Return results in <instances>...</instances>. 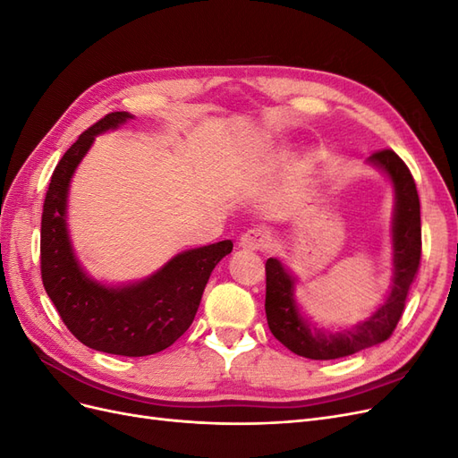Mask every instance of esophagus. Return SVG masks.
I'll return each mask as SVG.
<instances>
[{
  "label": "esophagus",
  "instance_id": "1",
  "mask_svg": "<svg viewBox=\"0 0 458 458\" xmlns=\"http://www.w3.org/2000/svg\"><path fill=\"white\" fill-rule=\"evenodd\" d=\"M239 244L244 248V250H266V248L271 244V239L266 229L252 227L246 233H242Z\"/></svg>",
  "mask_w": 458,
  "mask_h": 458
}]
</instances>
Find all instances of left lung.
I'll list each match as a JSON object with an SVG mask.
<instances>
[{"label":"left lung","mask_w":458,"mask_h":458,"mask_svg":"<svg viewBox=\"0 0 458 458\" xmlns=\"http://www.w3.org/2000/svg\"><path fill=\"white\" fill-rule=\"evenodd\" d=\"M370 162L392 177L395 187L394 219V284L384 306L369 321L352 330L325 335L303 321L293 298L294 281L279 259L266 261V315L273 336L290 352L308 359H338L382 344L394 335L405 310L411 284L417 279L422 256L420 200L407 164L392 148L372 152Z\"/></svg>","instance_id":"obj_1"}]
</instances>
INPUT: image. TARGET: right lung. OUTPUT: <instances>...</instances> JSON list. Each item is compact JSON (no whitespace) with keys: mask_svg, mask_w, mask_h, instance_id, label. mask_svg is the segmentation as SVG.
<instances>
[{"mask_svg":"<svg viewBox=\"0 0 458 458\" xmlns=\"http://www.w3.org/2000/svg\"><path fill=\"white\" fill-rule=\"evenodd\" d=\"M128 118V113L103 116L59 160L41 214L39 269L53 306L81 344L113 355L143 357L170 348L191 327L210 273L231 254L233 242L179 254L150 279L123 288L97 284L78 267L64 225L68 183L95 135L118 128Z\"/></svg>","mask_w":458,"mask_h":458,"instance_id":"add662e5","label":"right lung"}]
</instances>
